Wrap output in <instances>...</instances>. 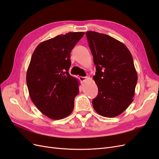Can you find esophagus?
<instances>
[{
	"mask_svg": "<svg viewBox=\"0 0 159 159\" xmlns=\"http://www.w3.org/2000/svg\"><path fill=\"white\" fill-rule=\"evenodd\" d=\"M87 77H82V76H80V77H79V79H80V80L81 81H85L86 80H87Z\"/></svg>",
	"mask_w": 159,
	"mask_h": 159,
	"instance_id": "esophagus-1",
	"label": "esophagus"
}]
</instances>
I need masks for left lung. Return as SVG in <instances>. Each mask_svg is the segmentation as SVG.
Returning <instances> with one entry per match:
<instances>
[{
    "label": "left lung",
    "mask_w": 159,
    "mask_h": 159,
    "mask_svg": "<svg viewBox=\"0 0 159 159\" xmlns=\"http://www.w3.org/2000/svg\"><path fill=\"white\" fill-rule=\"evenodd\" d=\"M85 34L95 65L93 78L98 88L93 107L102 116L116 117L133 101L137 74L132 55L122 42L107 34L93 31Z\"/></svg>",
    "instance_id": "8db88e82"
}]
</instances>
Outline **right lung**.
<instances>
[{"label":"right lung","mask_w":159,"mask_h":159,"mask_svg":"<svg viewBox=\"0 0 159 159\" xmlns=\"http://www.w3.org/2000/svg\"><path fill=\"white\" fill-rule=\"evenodd\" d=\"M84 35L83 32L58 35L41 42L33 52L27 87L32 102L50 119H64L73 111L79 82L68 72L70 52Z\"/></svg>","instance_id":"add662e5"}]
</instances>
